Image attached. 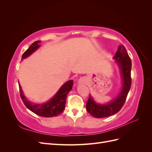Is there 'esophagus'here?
I'll list each match as a JSON object with an SVG mask.
<instances>
[{"label":"esophagus","instance_id":"1","mask_svg":"<svg viewBox=\"0 0 152 152\" xmlns=\"http://www.w3.org/2000/svg\"><path fill=\"white\" fill-rule=\"evenodd\" d=\"M82 81H83V80H80L79 81V83H80V82H82Z\"/></svg>","mask_w":152,"mask_h":152}]
</instances>
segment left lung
I'll return each mask as SVG.
<instances>
[{
    "label": "left lung",
    "mask_w": 152,
    "mask_h": 152,
    "mask_svg": "<svg viewBox=\"0 0 152 152\" xmlns=\"http://www.w3.org/2000/svg\"><path fill=\"white\" fill-rule=\"evenodd\" d=\"M114 59L121 68L123 79L121 93L112 102L107 104H96L90 95L86 103L87 111L96 118H103L111 116L119 112L126 102L127 96L131 86L132 63L127 50L124 45H120Z\"/></svg>",
    "instance_id": "1"
}]
</instances>
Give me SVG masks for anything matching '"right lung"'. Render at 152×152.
Segmentation results:
<instances>
[{"label":"right lung","instance_id":"add662e5","mask_svg":"<svg viewBox=\"0 0 152 152\" xmlns=\"http://www.w3.org/2000/svg\"><path fill=\"white\" fill-rule=\"evenodd\" d=\"M40 42V41H35L33 44H31L28 49L23 54L22 59L27 58L32 53H34L35 50L37 49L40 46L39 45ZM19 84L20 87V97L25 105L30 111L41 117H53L61 113L65 109L66 96L69 91L72 88L73 80L66 82L62 86L56 95L51 99L47 103L40 104L31 103L29 101L27 100L25 97L23 93L20 84Z\"/></svg>","mask_w":152,"mask_h":152}]
</instances>
